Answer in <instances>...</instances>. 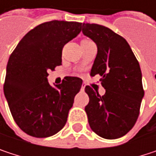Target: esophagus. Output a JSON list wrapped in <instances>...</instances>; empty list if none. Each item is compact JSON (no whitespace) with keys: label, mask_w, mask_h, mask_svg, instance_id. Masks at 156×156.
<instances>
[{"label":"esophagus","mask_w":156,"mask_h":156,"mask_svg":"<svg viewBox=\"0 0 156 156\" xmlns=\"http://www.w3.org/2000/svg\"><path fill=\"white\" fill-rule=\"evenodd\" d=\"M85 86H86L85 84H82V86H81V90H82V91L85 89Z\"/></svg>","instance_id":"obj_1"}]
</instances>
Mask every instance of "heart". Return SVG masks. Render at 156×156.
I'll return each mask as SVG.
<instances>
[{
  "instance_id": "b5f03b06",
  "label": "heart",
  "mask_w": 156,
  "mask_h": 156,
  "mask_svg": "<svg viewBox=\"0 0 156 156\" xmlns=\"http://www.w3.org/2000/svg\"><path fill=\"white\" fill-rule=\"evenodd\" d=\"M88 41V40H83V41H81V42H82V41Z\"/></svg>"
}]
</instances>
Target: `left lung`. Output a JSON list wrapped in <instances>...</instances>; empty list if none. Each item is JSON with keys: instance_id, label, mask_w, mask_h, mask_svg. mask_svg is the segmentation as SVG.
Wrapping results in <instances>:
<instances>
[{"instance_id": "obj_1", "label": "left lung", "mask_w": 156, "mask_h": 156, "mask_svg": "<svg viewBox=\"0 0 156 156\" xmlns=\"http://www.w3.org/2000/svg\"><path fill=\"white\" fill-rule=\"evenodd\" d=\"M82 32L98 46L91 76H101L106 89L100 96L90 86L85 87L89 126L103 138H119L133 128L140 113L144 90L138 60L127 41L105 26L83 23Z\"/></svg>"}]
</instances>
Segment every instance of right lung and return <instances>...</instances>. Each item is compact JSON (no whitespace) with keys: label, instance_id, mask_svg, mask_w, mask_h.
<instances>
[{"label":"right lung","instance_id":"right-lung-1","mask_svg":"<svg viewBox=\"0 0 156 156\" xmlns=\"http://www.w3.org/2000/svg\"><path fill=\"white\" fill-rule=\"evenodd\" d=\"M82 23L51 20L30 30L10 56L3 91L18 126L34 137H48L67 123L82 79L65 77L53 87L48 71L61 65L65 44L77 37Z\"/></svg>","mask_w":156,"mask_h":156}]
</instances>
